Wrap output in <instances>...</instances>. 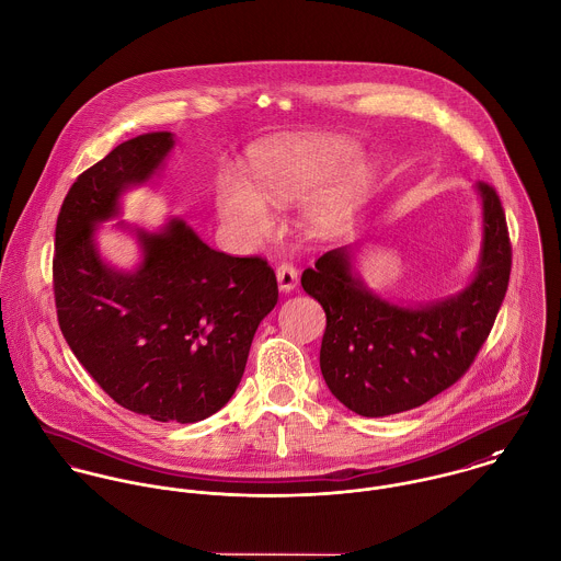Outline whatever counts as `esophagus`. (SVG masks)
Returning a JSON list of instances; mask_svg holds the SVG:
<instances>
[{
    "label": "esophagus",
    "instance_id": "1",
    "mask_svg": "<svg viewBox=\"0 0 561 561\" xmlns=\"http://www.w3.org/2000/svg\"><path fill=\"white\" fill-rule=\"evenodd\" d=\"M276 278H278V287L280 291H294L298 285V270L291 263H280L276 267Z\"/></svg>",
    "mask_w": 561,
    "mask_h": 561
}]
</instances>
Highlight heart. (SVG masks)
Instances as JSON below:
<instances>
[{
	"mask_svg": "<svg viewBox=\"0 0 561 561\" xmlns=\"http://www.w3.org/2000/svg\"><path fill=\"white\" fill-rule=\"evenodd\" d=\"M355 146L335 135H296L259 150L250 163V184L226 174L215 188L221 224L237 239L256 241L272 232V208H285L316 190L305 204L302 219L309 232L329 234L351 213L368 185V168L351 163Z\"/></svg>",
	"mask_w": 561,
	"mask_h": 561,
	"instance_id": "obj_1",
	"label": "heart"
}]
</instances>
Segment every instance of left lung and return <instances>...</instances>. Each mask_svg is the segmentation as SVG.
<instances>
[{"label": "left lung", "mask_w": 561, "mask_h": 561, "mask_svg": "<svg viewBox=\"0 0 561 561\" xmlns=\"http://www.w3.org/2000/svg\"><path fill=\"white\" fill-rule=\"evenodd\" d=\"M483 243L474 278L459 294L400 307L373 294L353 272V250L322 254L302 287L327 313L322 376L351 411L382 417L415 409L457 382L485 344L503 305L512 243L496 188L477 183Z\"/></svg>", "instance_id": "obj_1"}]
</instances>
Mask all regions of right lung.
I'll list each match as a JSON object with an SVG mask.
<instances>
[{
  "label": "right lung",
  "instance_id": "add662e5",
  "mask_svg": "<svg viewBox=\"0 0 561 561\" xmlns=\"http://www.w3.org/2000/svg\"><path fill=\"white\" fill-rule=\"evenodd\" d=\"M172 148V133L139 135L78 176L56 219L51 272L58 324L84 370L117 404L188 424L234 393L278 285L265 259L217 252L179 217L159 232L135 228V272L100 256L98 224L119 215L122 193L148 183Z\"/></svg>",
  "mask_w": 561,
  "mask_h": 561
}]
</instances>
